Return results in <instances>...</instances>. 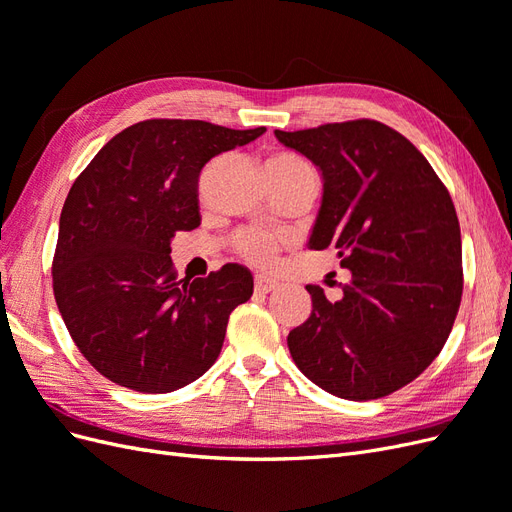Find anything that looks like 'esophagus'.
Returning a JSON list of instances; mask_svg holds the SVG:
<instances>
[{"mask_svg":"<svg viewBox=\"0 0 512 512\" xmlns=\"http://www.w3.org/2000/svg\"><path fill=\"white\" fill-rule=\"evenodd\" d=\"M277 286L275 280H271V277H267V275H256L254 277V290L256 292H260V294H267V292H273Z\"/></svg>","mask_w":512,"mask_h":512,"instance_id":"esophagus-1","label":"esophagus"}]
</instances>
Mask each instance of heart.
<instances>
[{
  "label": "heart",
  "instance_id": "b5f03b06",
  "mask_svg": "<svg viewBox=\"0 0 512 512\" xmlns=\"http://www.w3.org/2000/svg\"><path fill=\"white\" fill-rule=\"evenodd\" d=\"M267 164H277V166H288V168H309L307 162H303L297 156H290V153H280V156H273ZM277 235L269 230L262 228H247L241 230L235 235V250L250 262H256V265H262L271 258L277 247Z\"/></svg>",
  "mask_w": 512,
  "mask_h": 512
}]
</instances>
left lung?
I'll return each mask as SVG.
<instances>
[{"instance_id":"8db88e82","label":"left lung","mask_w":512,"mask_h":512,"mask_svg":"<svg viewBox=\"0 0 512 512\" xmlns=\"http://www.w3.org/2000/svg\"><path fill=\"white\" fill-rule=\"evenodd\" d=\"M312 160L322 200L307 247L333 245L352 273L331 303L288 333L303 374L327 393L367 401L406 386L436 359L461 303V232L451 194L406 136L374 119L284 132Z\"/></svg>"}]
</instances>
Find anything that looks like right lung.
<instances>
[{
    "label": "right lung",
    "instance_id": "obj_1",
    "mask_svg": "<svg viewBox=\"0 0 512 512\" xmlns=\"http://www.w3.org/2000/svg\"><path fill=\"white\" fill-rule=\"evenodd\" d=\"M267 128L147 119L113 136L74 181L53 258L55 301L85 359L138 393H170L220 356L232 309L254 292L247 267L177 280L170 241L200 224L207 162Z\"/></svg>",
    "mask_w": 512,
    "mask_h": 512
}]
</instances>
